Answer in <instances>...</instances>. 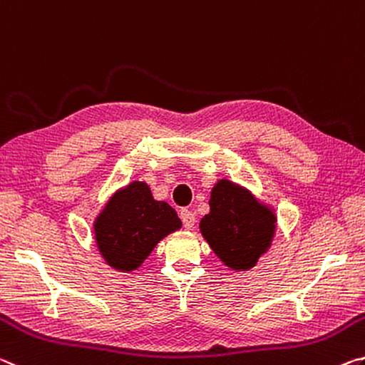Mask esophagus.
I'll use <instances>...</instances> for the list:
<instances>
[{
  "instance_id": "34e87169",
  "label": "esophagus",
  "mask_w": 365,
  "mask_h": 365,
  "mask_svg": "<svg viewBox=\"0 0 365 365\" xmlns=\"http://www.w3.org/2000/svg\"><path fill=\"white\" fill-rule=\"evenodd\" d=\"M179 217H181V220H182L184 228H186V230H192L194 228L195 215L192 212L186 210V208H184V210H181V213H179Z\"/></svg>"
}]
</instances>
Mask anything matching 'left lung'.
<instances>
[{
	"mask_svg": "<svg viewBox=\"0 0 365 365\" xmlns=\"http://www.w3.org/2000/svg\"><path fill=\"white\" fill-rule=\"evenodd\" d=\"M208 204L210 212L199 225L202 236L231 270H250L272 246L277 215L230 179L215 184Z\"/></svg>",
	"mask_w": 365,
	"mask_h": 365,
	"instance_id": "8db88e82",
	"label": "left lung"
}]
</instances>
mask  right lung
Instances as JSON below:
<instances>
[{"mask_svg": "<svg viewBox=\"0 0 365 365\" xmlns=\"http://www.w3.org/2000/svg\"><path fill=\"white\" fill-rule=\"evenodd\" d=\"M175 208L155 200L143 181L116 190L93 223V235L106 264L119 272L137 270L165 236L181 228Z\"/></svg>", "mask_w": 365, "mask_h": 365, "instance_id": "obj_1", "label": "right lung"}]
</instances>
